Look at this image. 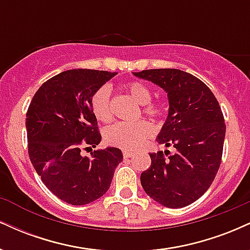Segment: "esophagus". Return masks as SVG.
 <instances>
[{
  "label": "esophagus",
  "mask_w": 250,
  "mask_h": 250,
  "mask_svg": "<svg viewBox=\"0 0 250 250\" xmlns=\"http://www.w3.org/2000/svg\"><path fill=\"white\" fill-rule=\"evenodd\" d=\"M133 156H134L133 151H127V150L123 151V157H125V159H128V157H133Z\"/></svg>",
  "instance_id": "1"
}]
</instances>
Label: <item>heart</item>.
Segmentation results:
<instances>
[{
    "label": "heart",
    "mask_w": 250,
    "mask_h": 250,
    "mask_svg": "<svg viewBox=\"0 0 250 250\" xmlns=\"http://www.w3.org/2000/svg\"><path fill=\"white\" fill-rule=\"evenodd\" d=\"M125 91L134 101L143 105L142 111L150 117H160L163 108L156 103H151V91L145 83L131 81L125 84ZM91 109L99 121L108 123L113 120V111L110 105V91L107 87L97 89L91 99ZM154 133L153 125L148 121H137L133 123L120 122L111 125L105 131V140L114 147L136 150Z\"/></svg>",
    "instance_id": "b5f03b06"
}]
</instances>
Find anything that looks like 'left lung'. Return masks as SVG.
Masks as SVG:
<instances>
[{
  "label": "left lung",
  "mask_w": 250,
  "mask_h": 250,
  "mask_svg": "<svg viewBox=\"0 0 250 250\" xmlns=\"http://www.w3.org/2000/svg\"><path fill=\"white\" fill-rule=\"evenodd\" d=\"M134 75L168 94V117L156 141L175 148L174 154H149L151 165L141 174V185L160 205L186 207L208 190L220 168L226 136L222 110L210 89L183 70L149 69Z\"/></svg>",
  "instance_id": "1"
}]
</instances>
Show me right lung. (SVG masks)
Wrapping results in <instances>:
<instances>
[{
  "label": "right lung",
  "mask_w": 250,
  "mask_h": 250,
  "mask_svg": "<svg viewBox=\"0 0 250 250\" xmlns=\"http://www.w3.org/2000/svg\"><path fill=\"white\" fill-rule=\"evenodd\" d=\"M116 74L63 71L43 83L28 108L25 128L31 165L45 187L69 205H88L107 193L123 160L122 151L114 147L94 150L90 159L81 154L101 141L91 99Z\"/></svg>",
  "instance_id": "right-lung-1"
}]
</instances>
